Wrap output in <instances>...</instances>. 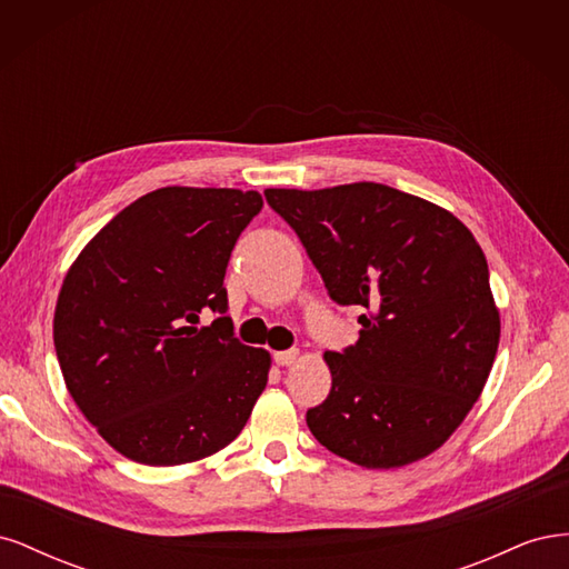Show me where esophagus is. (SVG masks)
<instances>
[{
    "mask_svg": "<svg viewBox=\"0 0 569 569\" xmlns=\"http://www.w3.org/2000/svg\"><path fill=\"white\" fill-rule=\"evenodd\" d=\"M297 358H299V351L297 349H289V351H278V353H272V360L278 366H282V368H287V366H291V363H297Z\"/></svg>",
    "mask_w": 569,
    "mask_h": 569,
    "instance_id": "1",
    "label": "esophagus"
}]
</instances>
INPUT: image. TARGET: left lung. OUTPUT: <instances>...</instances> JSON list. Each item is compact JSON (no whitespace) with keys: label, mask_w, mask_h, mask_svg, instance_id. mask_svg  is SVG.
Here are the masks:
<instances>
[{"label":"left lung","mask_w":569,"mask_h":569,"mask_svg":"<svg viewBox=\"0 0 569 569\" xmlns=\"http://www.w3.org/2000/svg\"><path fill=\"white\" fill-rule=\"evenodd\" d=\"M339 306H363L358 341L327 351L313 437L363 468H401L449 439L491 372L501 318L472 232L437 203L377 182L266 189Z\"/></svg>","instance_id":"left-lung-1"}]
</instances>
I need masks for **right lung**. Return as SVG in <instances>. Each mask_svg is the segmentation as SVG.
<instances>
[{"label": "right lung", "mask_w": 569, "mask_h": 569, "mask_svg": "<svg viewBox=\"0 0 569 569\" xmlns=\"http://www.w3.org/2000/svg\"><path fill=\"white\" fill-rule=\"evenodd\" d=\"M258 192L161 187L80 251L59 291L54 347L68 393L126 458L166 468L237 439L270 353L232 332L222 287ZM211 307L221 318L194 328Z\"/></svg>", "instance_id": "1"}]
</instances>
